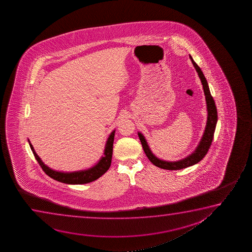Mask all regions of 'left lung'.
<instances>
[{"label": "left lung", "instance_id": "obj_1", "mask_svg": "<svg viewBox=\"0 0 252 252\" xmlns=\"http://www.w3.org/2000/svg\"><path fill=\"white\" fill-rule=\"evenodd\" d=\"M189 58L193 63L194 68L196 69L197 73H198L201 83H202V86H203L204 94H205L206 101H207V125H206L203 136L200 139V143L195 149V151L191 155L186 157L185 158L181 159L179 161H176V162H169V161H164L162 159L158 158L151 151L144 135L142 134L141 132H138V138L140 139L145 155L147 156L149 160L154 165L161 168V169L177 170V169H185L189 166L196 164L197 162H200V160L203 159L204 157L207 155V152L212 145L213 138H214V131H215V127H216L218 121L217 108L215 106L214 98L211 95L210 90H209V87H208V83L206 80V77L204 76L200 67L197 65L196 63L193 61L192 57L190 56Z\"/></svg>", "mask_w": 252, "mask_h": 252}]
</instances>
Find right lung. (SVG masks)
Segmentation results:
<instances>
[{"mask_svg":"<svg viewBox=\"0 0 252 252\" xmlns=\"http://www.w3.org/2000/svg\"><path fill=\"white\" fill-rule=\"evenodd\" d=\"M114 133H115V130L111 132V134L107 138L105 150H104L103 157L100 159V161L97 162L95 165L90 169L75 171V172H61V171H56L50 169L48 166L45 165V163L42 162L40 158L35 152L33 146L32 145L30 141L28 140V142L35 158L38 161V164L40 165L42 169L45 171L47 176L58 182L66 183V184H85L100 178V176L107 172V169L110 168L112 156H113Z\"/></svg>","mask_w":252,"mask_h":252,"instance_id":"obj_1","label":"right lung"}]
</instances>
